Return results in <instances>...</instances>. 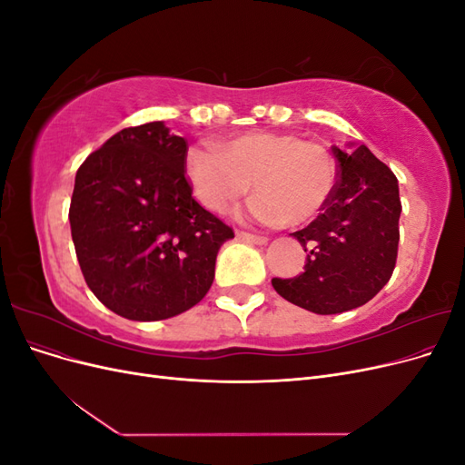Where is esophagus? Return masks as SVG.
<instances>
[{
  "mask_svg": "<svg viewBox=\"0 0 465 465\" xmlns=\"http://www.w3.org/2000/svg\"><path fill=\"white\" fill-rule=\"evenodd\" d=\"M236 236L241 238V241L244 242H250V244H267V236H260V234H250V232H244V231H238Z\"/></svg>",
  "mask_w": 465,
  "mask_h": 465,
  "instance_id": "34e87169",
  "label": "esophagus"
}]
</instances>
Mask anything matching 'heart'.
Segmentation results:
<instances>
[{"label": "heart", "mask_w": 465, "mask_h": 465, "mask_svg": "<svg viewBox=\"0 0 465 465\" xmlns=\"http://www.w3.org/2000/svg\"><path fill=\"white\" fill-rule=\"evenodd\" d=\"M186 174L200 203L224 213L252 186V219L302 224L326 207L337 184V164L326 145L297 134L244 132L215 147H193Z\"/></svg>", "instance_id": "b5f03b06"}]
</instances>
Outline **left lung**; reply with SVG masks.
Wrapping results in <instances>:
<instances>
[{"mask_svg": "<svg viewBox=\"0 0 465 465\" xmlns=\"http://www.w3.org/2000/svg\"><path fill=\"white\" fill-rule=\"evenodd\" d=\"M340 180L330 202L306 229L292 232L306 252L304 272L272 279L285 301L314 314H340L369 302L398 258V178L369 147H331Z\"/></svg>", "mask_w": 465, "mask_h": 465, "instance_id": "left-lung-1", "label": "left lung"}]
</instances>
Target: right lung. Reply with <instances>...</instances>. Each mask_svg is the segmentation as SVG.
I'll list each match as a JSON object with an SVG mask.
<instances>
[{"label":"right lung","instance_id":"obj_1","mask_svg":"<svg viewBox=\"0 0 465 465\" xmlns=\"http://www.w3.org/2000/svg\"><path fill=\"white\" fill-rule=\"evenodd\" d=\"M186 153L184 137L149 122L112 135L75 174L69 224L81 272L122 318L166 320L198 304L234 238L192 198Z\"/></svg>","mask_w":465,"mask_h":465}]
</instances>
